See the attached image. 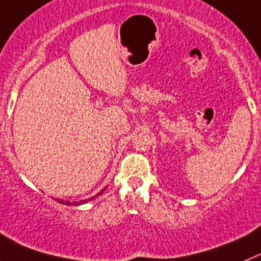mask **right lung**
I'll return each instance as SVG.
<instances>
[{"mask_svg":"<svg viewBox=\"0 0 261 261\" xmlns=\"http://www.w3.org/2000/svg\"><path fill=\"white\" fill-rule=\"evenodd\" d=\"M103 191H105V188H103L102 191H101V192H98L97 195L96 196H93V197H91V198H87V200H82V201H74V202H70V201H63V200H59L58 198V202H60V203H65V205H81V203H86V202H88V201H92V200H95L96 197H97V196H100L101 193L103 192Z\"/></svg>","mask_w":261,"mask_h":261,"instance_id":"right-lung-1","label":"right lung"}]
</instances>
